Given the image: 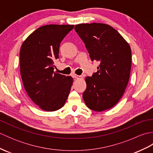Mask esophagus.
<instances>
[{
	"instance_id": "obj_1",
	"label": "esophagus",
	"mask_w": 153,
	"mask_h": 153,
	"mask_svg": "<svg viewBox=\"0 0 153 153\" xmlns=\"http://www.w3.org/2000/svg\"><path fill=\"white\" fill-rule=\"evenodd\" d=\"M73 76H74V77H75V78H76V79H82L83 78L82 76H77V75H76V74H74Z\"/></svg>"
}]
</instances>
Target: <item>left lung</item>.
I'll use <instances>...</instances> for the list:
<instances>
[{"instance_id":"obj_1","label":"left lung","mask_w":153,"mask_h":153,"mask_svg":"<svg viewBox=\"0 0 153 153\" xmlns=\"http://www.w3.org/2000/svg\"><path fill=\"white\" fill-rule=\"evenodd\" d=\"M74 29L85 43L91 60L100 62L97 72L85 77L84 102L94 111L108 110L122 98L128 85L131 68L130 46L108 24H81Z\"/></svg>"}]
</instances>
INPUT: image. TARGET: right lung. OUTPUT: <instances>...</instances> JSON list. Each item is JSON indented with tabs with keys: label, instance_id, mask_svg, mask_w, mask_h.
<instances>
[{
	"label": "right lung",
	"instance_id": "right-lung-1",
	"mask_svg": "<svg viewBox=\"0 0 153 153\" xmlns=\"http://www.w3.org/2000/svg\"><path fill=\"white\" fill-rule=\"evenodd\" d=\"M74 25H43L22 43L19 66L24 89L40 108L53 112L62 107L69 95L73 78L54 71L60 45Z\"/></svg>",
	"mask_w": 153,
	"mask_h": 153
}]
</instances>
